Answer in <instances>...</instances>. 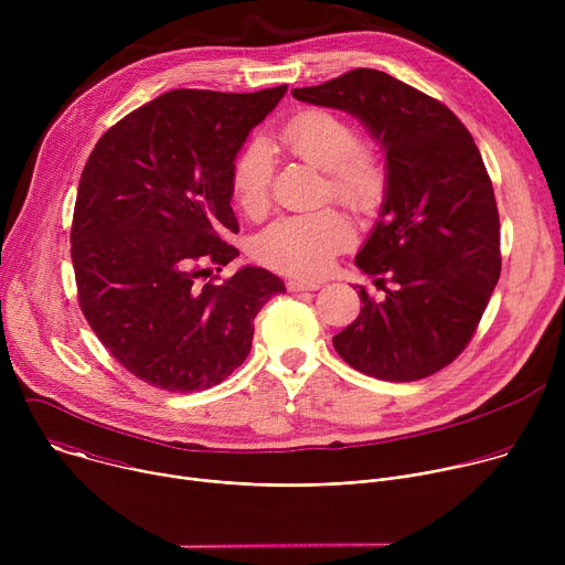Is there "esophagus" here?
I'll list each match as a JSON object with an SVG mask.
<instances>
[{"instance_id": "esophagus-1", "label": "esophagus", "mask_w": 565, "mask_h": 565, "mask_svg": "<svg viewBox=\"0 0 565 565\" xmlns=\"http://www.w3.org/2000/svg\"><path fill=\"white\" fill-rule=\"evenodd\" d=\"M286 288H288L290 292H301V290H317V288H319V284H315V281H299V279H290V281L286 284Z\"/></svg>"}]
</instances>
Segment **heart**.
Returning a JSON list of instances; mask_svg holds the SVG:
<instances>
[{
	"mask_svg": "<svg viewBox=\"0 0 565 565\" xmlns=\"http://www.w3.org/2000/svg\"><path fill=\"white\" fill-rule=\"evenodd\" d=\"M277 140L281 149L303 163L324 170V199H333L355 212H373L382 205L388 174L382 158L362 145L360 129L347 118L303 109L288 118ZM275 156L264 138L238 149L232 160L230 183L238 207L259 218L270 210ZM355 232L335 207L277 218L255 241V257L284 275L319 279L329 273L335 255L351 248Z\"/></svg>",
	"mask_w": 565,
	"mask_h": 565,
	"instance_id": "heart-1",
	"label": "heart"
}]
</instances>
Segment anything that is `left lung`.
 <instances>
[{"label":"left lung","instance_id":"1","mask_svg":"<svg viewBox=\"0 0 565 565\" xmlns=\"http://www.w3.org/2000/svg\"><path fill=\"white\" fill-rule=\"evenodd\" d=\"M292 96L358 116L386 151L382 216L355 257L384 299L358 290L360 315L335 351L377 380L438 373L471 342L501 277L497 196L471 134L440 100L375 68Z\"/></svg>","mask_w":565,"mask_h":565}]
</instances>
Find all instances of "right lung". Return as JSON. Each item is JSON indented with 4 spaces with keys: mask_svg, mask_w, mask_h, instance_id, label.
Wrapping results in <instances>:
<instances>
[{
    "mask_svg": "<svg viewBox=\"0 0 565 565\" xmlns=\"http://www.w3.org/2000/svg\"><path fill=\"white\" fill-rule=\"evenodd\" d=\"M177 89L134 109L96 142L71 223L77 303L103 347L138 380L203 391L244 364L264 303L284 281L250 268L216 277L238 250L230 170L286 94Z\"/></svg>",
    "mask_w": 565,
    "mask_h": 565,
    "instance_id": "right-lung-1",
    "label": "right lung"
}]
</instances>
